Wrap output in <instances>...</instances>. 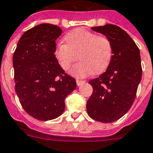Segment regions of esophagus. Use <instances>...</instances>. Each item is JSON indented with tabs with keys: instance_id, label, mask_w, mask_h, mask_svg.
I'll return each mask as SVG.
<instances>
[{
	"instance_id": "obj_1",
	"label": "esophagus",
	"mask_w": 153,
	"mask_h": 153,
	"mask_svg": "<svg viewBox=\"0 0 153 153\" xmlns=\"http://www.w3.org/2000/svg\"><path fill=\"white\" fill-rule=\"evenodd\" d=\"M84 82H85V81H83V80L76 79V83L78 86H80L81 84H82V83H84Z\"/></svg>"
}]
</instances>
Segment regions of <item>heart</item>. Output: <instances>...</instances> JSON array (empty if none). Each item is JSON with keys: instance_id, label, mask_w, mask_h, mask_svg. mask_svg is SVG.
<instances>
[{"instance_id": "obj_1", "label": "heart", "mask_w": 153, "mask_h": 153, "mask_svg": "<svg viewBox=\"0 0 153 153\" xmlns=\"http://www.w3.org/2000/svg\"><path fill=\"white\" fill-rule=\"evenodd\" d=\"M64 41L65 44L56 45L54 56L64 71L69 70L78 58L79 62L70 71L71 76L85 78L91 74H100L111 63L113 45L106 36L79 28L66 34Z\"/></svg>"}]
</instances>
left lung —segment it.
Here are the masks:
<instances>
[{"label":"left lung","mask_w":153,"mask_h":153,"mask_svg":"<svg viewBox=\"0 0 153 153\" xmlns=\"http://www.w3.org/2000/svg\"><path fill=\"white\" fill-rule=\"evenodd\" d=\"M91 29L110 39L114 55L105 73L88 82L93 92L87 102V111L96 121L113 123L124 116L134 102L142 78L140 49L131 36L116 25Z\"/></svg>","instance_id":"obj_1"}]
</instances>
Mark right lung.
<instances>
[{
    "mask_svg": "<svg viewBox=\"0 0 153 153\" xmlns=\"http://www.w3.org/2000/svg\"><path fill=\"white\" fill-rule=\"evenodd\" d=\"M62 30L42 23L27 30L13 56L14 82L19 101L29 115L40 121L56 118L65 110V99L76 81L65 73L54 56Z\"/></svg>",
    "mask_w": 153,
    "mask_h": 153,
    "instance_id": "right-lung-1",
    "label": "right lung"
}]
</instances>
